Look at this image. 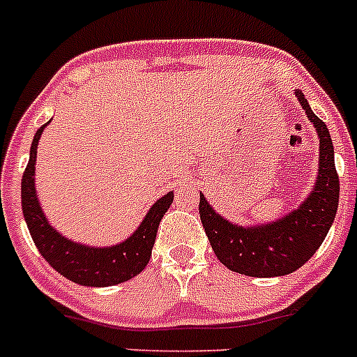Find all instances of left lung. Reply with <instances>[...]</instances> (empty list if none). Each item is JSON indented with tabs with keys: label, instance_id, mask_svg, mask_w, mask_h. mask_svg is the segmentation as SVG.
Listing matches in <instances>:
<instances>
[{
	"label": "left lung",
	"instance_id": "8db88e82",
	"mask_svg": "<svg viewBox=\"0 0 357 357\" xmlns=\"http://www.w3.org/2000/svg\"><path fill=\"white\" fill-rule=\"evenodd\" d=\"M296 96L314 123L321 142L317 179L303 204L271 224L245 227L220 216L201 194L199 215L213 252L222 264L239 275L269 278L299 269L322 245L336 216L340 181L331 135L299 89H296Z\"/></svg>",
	"mask_w": 357,
	"mask_h": 357
}]
</instances>
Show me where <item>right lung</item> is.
Returning a JSON list of instances; mask_svg holds the SVG:
<instances>
[{
	"label": "right lung",
	"instance_id": "add662e5",
	"mask_svg": "<svg viewBox=\"0 0 357 357\" xmlns=\"http://www.w3.org/2000/svg\"><path fill=\"white\" fill-rule=\"evenodd\" d=\"M45 126L47 125L36 130L31 151H29V162L26 165L21 183L22 213H24L29 234L38 252L65 278L79 285H86V287H109V285L123 284L126 280L137 276L149 262L160 220L172 204L174 194L169 192L167 195L158 199L149 208L148 215L144 216L137 231L119 245L96 248V246L73 243L72 239L61 236L52 225H49L36 197V148H38V141Z\"/></svg>",
	"mask_w": 357,
	"mask_h": 357
}]
</instances>
